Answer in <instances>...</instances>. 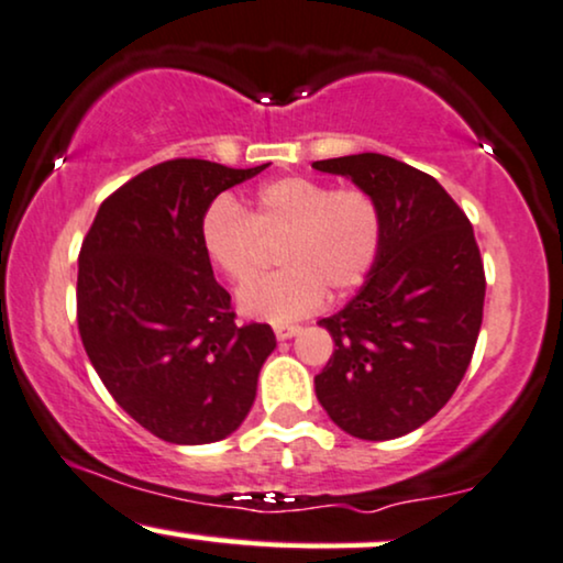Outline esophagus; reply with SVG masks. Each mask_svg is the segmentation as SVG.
<instances>
[{"instance_id": "1", "label": "esophagus", "mask_w": 563, "mask_h": 563, "mask_svg": "<svg viewBox=\"0 0 563 563\" xmlns=\"http://www.w3.org/2000/svg\"><path fill=\"white\" fill-rule=\"evenodd\" d=\"M297 332H300V327H297V323H274L276 340H292Z\"/></svg>"}]
</instances>
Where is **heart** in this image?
<instances>
[{
	"mask_svg": "<svg viewBox=\"0 0 563 563\" xmlns=\"http://www.w3.org/2000/svg\"><path fill=\"white\" fill-rule=\"evenodd\" d=\"M261 234L284 236V268L244 284L236 300L242 313L284 323L313 313L327 289L342 297L368 279L385 242V218L372 191L332 189L308 176L266 181L250 213L221 195L200 218L205 257L234 284L255 274Z\"/></svg>",
	"mask_w": 563,
	"mask_h": 563,
	"instance_id": "b5f03b06",
	"label": "heart"
}]
</instances>
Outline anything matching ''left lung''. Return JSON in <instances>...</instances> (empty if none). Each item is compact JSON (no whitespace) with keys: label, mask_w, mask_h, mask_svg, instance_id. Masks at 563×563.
Listing matches in <instances>:
<instances>
[{"label":"left lung","mask_w":563,"mask_h":563,"mask_svg":"<svg viewBox=\"0 0 563 563\" xmlns=\"http://www.w3.org/2000/svg\"><path fill=\"white\" fill-rule=\"evenodd\" d=\"M372 191L385 218L379 261L358 295L319 323L334 353L316 398L358 440H395L451 400L472 363L485 306L474 229L438 178L379 152L316 161Z\"/></svg>","instance_id":"left-lung-1"}]
</instances>
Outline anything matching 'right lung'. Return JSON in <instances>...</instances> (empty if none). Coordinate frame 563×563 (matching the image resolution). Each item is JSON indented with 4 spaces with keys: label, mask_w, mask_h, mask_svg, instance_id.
I'll list each match as a JSON object with an SVG mask.
<instances>
[{
    "label": "right lung",
    "mask_w": 563,
    "mask_h": 563,
    "mask_svg": "<svg viewBox=\"0 0 563 563\" xmlns=\"http://www.w3.org/2000/svg\"><path fill=\"white\" fill-rule=\"evenodd\" d=\"M263 168L197 157L152 165L99 205L78 253L86 355L118 406L174 445L229 438L276 347L268 323L234 321L200 244L205 208Z\"/></svg>",
    "instance_id": "add662e5"
}]
</instances>
